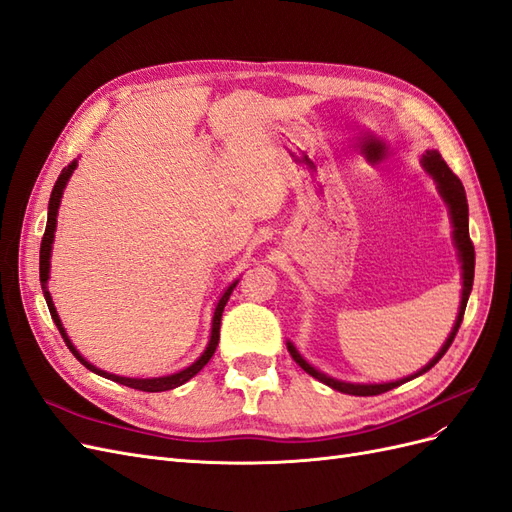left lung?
Instances as JSON below:
<instances>
[{
	"instance_id": "8db88e82",
	"label": "left lung",
	"mask_w": 512,
	"mask_h": 512,
	"mask_svg": "<svg viewBox=\"0 0 512 512\" xmlns=\"http://www.w3.org/2000/svg\"><path fill=\"white\" fill-rule=\"evenodd\" d=\"M423 168L427 170V173L433 177V181L438 183V192L440 196L444 198V203L448 205V211H451V220H453V239H455V247L459 252V260H461V277H463V290H461V305H459V314H457V320H455V327L451 331V335L446 337L444 346L440 348V352L433 356V359L421 369L416 371L414 376H408V378H401V380H395V382H384V384H352V382H342V380H335L327 374H322V371L314 369L312 365H309L303 356L297 352V348H294L290 342H288V352L294 361L299 363L301 369H305L309 376H314L316 380H320L322 384L331 386V389L339 391V393H346V395H359V397H369V395H380V393H386L395 389V386L404 384L412 378H418L423 376L425 371H429L433 365H436L442 356L446 354V350L451 348L453 339L461 327V320H463V314H466V305H468V297L472 292V284H474V245H472V239H470V228H468V198H466V190H463V183L459 181V177L453 173L451 168H448V164L444 162V158L440 156V151L431 149V151H425L423 153Z\"/></svg>"
}]
</instances>
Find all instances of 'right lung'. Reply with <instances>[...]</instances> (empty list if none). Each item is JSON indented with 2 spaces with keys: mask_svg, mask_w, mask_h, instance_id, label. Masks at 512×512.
<instances>
[{
  "mask_svg": "<svg viewBox=\"0 0 512 512\" xmlns=\"http://www.w3.org/2000/svg\"><path fill=\"white\" fill-rule=\"evenodd\" d=\"M74 168H76V162L68 164L64 170H61V175H59V177H57V181H55V188H53V192H51V200H49V220H46V230H44V237H42V243H40V284H42V292H44L46 305H49L51 318H53V322L57 324V329H59L61 337H64V342H66V346L70 348V352H72V354L76 356V359H79V361H81L89 371H94V374H98V376H102V378H108V380H113V382H119V384H123V386H130V389L145 391V393H160V391L177 389V386H181V384L188 382L190 378H194V376L198 374V371L203 369V367L209 363V359L213 356L215 348H218V342H220V322H222V312H224V307H226V303H228V299H230L232 290H235V286L239 284V280H237V282H232V284L224 290V294L220 297L218 305H215V312H213V324H211V339H209V344H207L205 352L198 356V361H194L190 367H185V369L177 371V374H173V376H162V378H123V376L108 374V371H102V369H98L96 365H91L89 361H85L83 356L79 354V350H76V348L72 346L70 339H68L66 329H64V324H61V320H59V316H57V309H55V305H53L51 292H49V288H46V282H49V271H51V247H53V239H55L57 209H59V203H61V194H64V188H66V183H68L70 175L74 173Z\"/></svg>",
  "mask_w": 512,
  "mask_h": 512,
  "instance_id": "right-lung-1",
  "label": "right lung"
}]
</instances>
